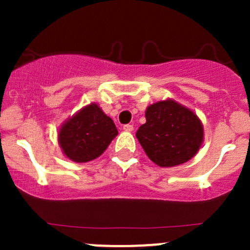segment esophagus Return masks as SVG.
Instances as JSON below:
<instances>
[{"instance_id":"1","label":"esophagus","mask_w":250,"mask_h":250,"mask_svg":"<svg viewBox=\"0 0 250 250\" xmlns=\"http://www.w3.org/2000/svg\"><path fill=\"white\" fill-rule=\"evenodd\" d=\"M124 131H127V132H130V131H132V130H134V126H132V125H130V124H127V125H124Z\"/></svg>"}]
</instances>
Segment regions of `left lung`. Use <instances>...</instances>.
<instances>
[{"mask_svg": "<svg viewBox=\"0 0 250 250\" xmlns=\"http://www.w3.org/2000/svg\"><path fill=\"white\" fill-rule=\"evenodd\" d=\"M146 123L136 138L147 158L160 167H173L190 160L204 141V126L191 109L173 99L151 104Z\"/></svg>", "mask_w": 250, "mask_h": 250, "instance_id": "left-lung-1", "label": "left lung"}]
</instances>
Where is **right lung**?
I'll return each mask as SVG.
<instances>
[{
    "label": "right lung",
    "mask_w": 250,
    "mask_h": 250,
    "mask_svg": "<svg viewBox=\"0 0 250 250\" xmlns=\"http://www.w3.org/2000/svg\"><path fill=\"white\" fill-rule=\"evenodd\" d=\"M118 135L114 121L96 103L83 106L60 126L57 140L63 155L75 163H87L107 149Z\"/></svg>",
    "instance_id": "1"
}]
</instances>
